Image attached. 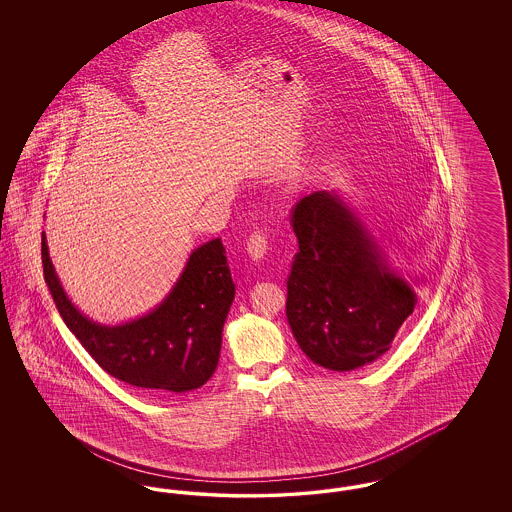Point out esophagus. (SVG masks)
Here are the masks:
<instances>
[{"mask_svg":"<svg viewBox=\"0 0 512 512\" xmlns=\"http://www.w3.org/2000/svg\"><path fill=\"white\" fill-rule=\"evenodd\" d=\"M268 251V240L265 232H253L247 238V255L251 261H261Z\"/></svg>","mask_w":512,"mask_h":512,"instance_id":"obj_1","label":"esophagus"}]
</instances>
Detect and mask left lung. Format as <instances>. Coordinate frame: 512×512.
<instances>
[{"instance_id": "1", "label": "left lung", "mask_w": 512, "mask_h": 512, "mask_svg": "<svg viewBox=\"0 0 512 512\" xmlns=\"http://www.w3.org/2000/svg\"><path fill=\"white\" fill-rule=\"evenodd\" d=\"M299 251L288 276L286 317L301 351L328 370L370 365L416 307L414 286L336 192L292 209Z\"/></svg>"}]
</instances>
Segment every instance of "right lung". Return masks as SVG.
I'll use <instances>...</instances> for the list:
<instances>
[{"label": "right lung", "mask_w": 512, "mask_h": 512, "mask_svg": "<svg viewBox=\"0 0 512 512\" xmlns=\"http://www.w3.org/2000/svg\"><path fill=\"white\" fill-rule=\"evenodd\" d=\"M42 265L55 307L107 374L138 390H197L219 365L222 328L236 286L217 240L192 251L169 295L147 315L105 326L82 315L63 290L42 232Z\"/></svg>", "instance_id": "1"}]
</instances>
